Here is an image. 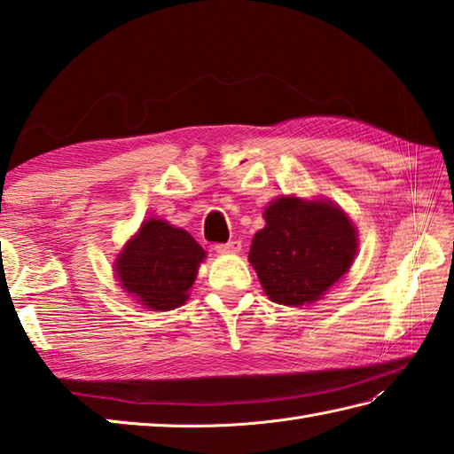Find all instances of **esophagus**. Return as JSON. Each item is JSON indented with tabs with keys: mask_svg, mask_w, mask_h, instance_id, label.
Wrapping results in <instances>:
<instances>
[{
	"mask_svg": "<svg viewBox=\"0 0 454 454\" xmlns=\"http://www.w3.org/2000/svg\"><path fill=\"white\" fill-rule=\"evenodd\" d=\"M215 249L218 254H238L242 249V242L239 239H230L226 244H216Z\"/></svg>",
	"mask_w": 454,
	"mask_h": 454,
	"instance_id": "34e87169",
	"label": "esophagus"
}]
</instances>
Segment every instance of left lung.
I'll return each instance as SVG.
<instances>
[{
  "label": "left lung",
  "mask_w": 454,
  "mask_h": 454,
  "mask_svg": "<svg viewBox=\"0 0 454 454\" xmlns=\"http://www.w3.org/2000/svg\"><path fill=\"white\" fill-rule=\"evenodd\" d=\"M263 216L267 224L254 236L249 263L273 302L310 304L351 267L356 232L340 207L283 197Z\"/></svg>",
  "instance_id": "1"
}]
</instances>
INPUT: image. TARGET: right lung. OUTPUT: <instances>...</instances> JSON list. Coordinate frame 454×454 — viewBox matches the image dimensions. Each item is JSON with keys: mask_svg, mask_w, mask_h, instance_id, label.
<instances>
[{"mask_svg": "<svg viewBox=\"0 0 454 454\" xmlns=\"http://www.w3.org/2000/svg\"><path fill=\"white\" fill-rule=\"evenodd\" d=\"M205 259L195 238L163 220H146L117 262L124 291L152 310H171L187 301V291Z\"/></svg>", "mask_w": 454, "mask_h": 454, "instance_id": "add662e5", "label": "right lung"}]
</instances>
